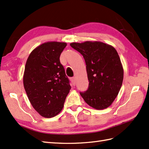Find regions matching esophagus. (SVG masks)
Listing matches in <instances>:
<instances>
[{
  "label": "esophagus",
  "mask_w": 149,
  "mask_h": 149,
  "mask_svg": "<svg viewBox=\"0 0 149 149\" xmlns=\"http://www.w3.org/2000/svg\"><path fill=\"white\" fill-rule=\"evenodd\" d=\"M71 81L74 86H75V84H76V79H75V77H72L71 79Z\"/></svg>",
  "instance_id": "esophagus-1"
}]
</instances>
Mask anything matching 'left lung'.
<instances>
[{
    "instance_id": "obj_1",
    "label": "left lung",
    "mask_w": 149,
    "mask_h": 149,
    "mask_svg": "<svg viewBox=\"0 0 149 149\" xmlns=\"http://www.w3.org/2000/svg\"><path fill=\"white\" fill-rule=\"evenodd\" d=\"M83 55L86 65L89 86L80 92L90 106L96 109L108 107L118 95L123 79V69L116 49L100 42L72 43Z\"/></svg>"
}]
</instances>
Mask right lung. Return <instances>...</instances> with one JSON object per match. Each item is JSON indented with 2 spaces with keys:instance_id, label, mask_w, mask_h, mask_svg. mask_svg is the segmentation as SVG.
I'll list each match as a JSON object with an SVG mask.
<instances>
[{
  "instance_id": "right-lung-1",
  "label": "right lung",
  "mask_w": 149,
  "mask_h": 149,
  "mask_svg": "<svg viewBox=\"0 0 149 149\" xmlns=\"http://www.w3.org/2000/svg\"><path fill=\"white\" fill-rule=\"evenodd\" d=\"M64 42H49L34 49L27 60L23 81L31 105L41 116L52 118L62 110L71 86L59 57Z\"/></svg>"
}]
</instances>
